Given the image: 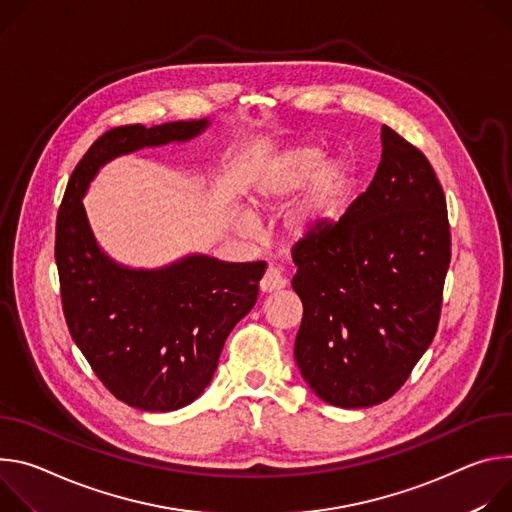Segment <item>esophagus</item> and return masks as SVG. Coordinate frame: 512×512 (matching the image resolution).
Here are the masks:
<instances>
[{"instance_id": "obj_1", "label": "esophagus", "mask_w": 512, "mask_h": 512, "mask_svg": "<svg viewBox=\"0 0 512 512\" xmlns=\"http://www.w3.org/2000/svg\"><path fill=\"white\" fill-rule=\"evenodd\" d=\"M287 287V278L282 276V272L274 266H270L264 274V278L260 280V291L262 293H272V291H280Z\"/></svg>"}]
</instances>
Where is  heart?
Masks as SVG:
<instances>
[{
    "label": "heart",
    "mask_w": 512,
    "mask_h": 512,
    "mask_svg": "<svg viewBox=\"0 0 512 512\" xmlns=\"http://www.w3.org/2000/svg\"><path fill=\"white\" fill-rule=\"evenodd\" d=\"M321 162V150L313 146H295L274 156L254 183L250 197L252 209L268 211L297 195L311 178L314 179L303 199L289 209L285 221H282V230L289 240L299 242L319 234L350 189L352 177L348 164L331 160L319 169ZM236 227L240 232L250 234V217L240 215L236 219Z\"/></svg>",
    "instance_id": "1"
}]
</instances>
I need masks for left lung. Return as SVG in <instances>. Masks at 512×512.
Returning <instances> with one entry per match:
<instances>
[{
	"mask_svg": "<svg viewBox=\"0 0 512 512\" xmlns=\"http://www.w3.org/2000/svg\"><path fill=\"white\" fill-rule=\"evenodd\" d=\"M382 160L337 223L293 248L301 376L321 401L372 407L399 390L437 331L451 238L421 150L382 126Z\"/></svg>",
	"mask_w": 512,
	"mask_h": 512,
	"instance_id": "1",
	"label": "left lung"
}]
</instances>
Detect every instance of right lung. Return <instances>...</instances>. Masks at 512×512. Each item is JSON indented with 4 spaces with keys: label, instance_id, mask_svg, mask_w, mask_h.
Segmentation results:
<instances>
[{
    "label": "right lung",
    "instance_id": "add662e5",
    "mask_svg": "<svg viewBox=\"0 0 512 512\" xmlns=\"http://www.w3.org/2000/svg\"><path fill=\"white\" fill-rule=\"evenodd\" d=\"M209 120L122 126L93 142L69 179L56 217L54 258L73 342L122 403L150 413L191 405L207 388L227 335L250 313L266 262L189 254L162 268H130L107 256L83 197L109 160L189 142Z\"/></svg>",
    "mask_w": 512,
    "mask_h": 512
}]
</instances>
